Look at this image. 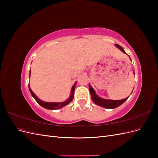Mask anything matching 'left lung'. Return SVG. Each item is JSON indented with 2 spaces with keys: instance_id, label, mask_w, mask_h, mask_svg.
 Returning <instances> with one entry per match:
<instances>
[{
  "instance_id": "left-lung-1",
  "label": "left lung",
  "mask_w": 158,
  "mask_h": 158,
  "mask_svg": "<svg viewBox=\"0 0 158 158\" xmlns=\"http://www.w3.org/2000/svg\"><path fill=\"white\" fill-rule=\"evenodd\" d=\"M116 46L118 47L119 49H121L123 52H125V50L121 46H120L118 44H115ZM134 73V72H133ZM90 92V90H89ZM91 96H92V99L93 100V102L98 105V106H99L101 107H103L104 108H107V109H114L116 107H118V106H120L121 105H122L124 102H125L126 100L128 99V98L121 99V100H107V99H102L101 98H99L97 96L92 94V92H90Z\"/></svg>"
}]
</instances>
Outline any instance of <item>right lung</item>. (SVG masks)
I'll list each match as a JSON object with an SVG mask.
<instances>
[{"mask_svg":"<svg viewBox=\"0 0 158 158\" xmlns=\"http://www.w3.org/2000/svg\"><path fill=\"white\" fill-rule=\"evenodd\" d=\"M30 74H31V71H30ZM30 86V85H29ZM30 92L32 95V96L35 98V99L36 100V102L39 103L40 106H41L42 107H44L45 109H50V110H53V109H60L62 107H63L64 106H66V105L69 104L70 102H72V100L74 98V89L73 90V88H72V92H71V95L70 98L66 100V101L62 102V103H48V102H42L41 100H40V99H38L36 95L33 93V92L31 91V89L30 88Z\"/></svg>","mask_w":158,"mask_h":158,"instance_id":"1","label":"right lung"}]
</instances>
